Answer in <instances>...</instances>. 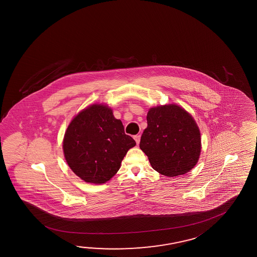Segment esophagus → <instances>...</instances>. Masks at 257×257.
Here are the masks:
<instances>
[{
	"instance_id": "34e87169",
	"label": "esophagus",
	"mask_w": 257,
	"mask_h": 257,
	"mask_svg": "<svg viewBox=\"0 0 257 257\" xmlns=\"http://www.w3.org/2000/svg\"><path fill=\"white\" fill-rule=\"evenodd\" d=\"M134 139L136 140V144L138 145L139 143H140L141 136L140 135H136V136H134Z\"/></svg>"
}]
</instances>
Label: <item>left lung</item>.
<instances>
[{
  "label": "left lung",
  "instance_id": "1",
  "mask_svg": "<svg viewBox=\"0 0 257 257\" xmlns=\"http://www.w3.org/2000/svg\"><path fill=\"white\" fill-rule=\"evenodd\" d=\"M146 119L140 148L152 167L169 177L194 168L201 153V136L193 117L183 108L171 104L151 108Z\"/></svg>",
  "mask_w": 257,
  "mask_h": 257
}]
</instances>
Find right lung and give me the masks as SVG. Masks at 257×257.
<instances>
[{
  "label": "right lung",
  "mask_w": 257,
  "mask_h": 257,
  "mask_svg": "<svg viewBox=\"0 0 257 257\" xmlns=\"http://www.w3.org/2000/svg\"><path fill=\"white\" fill-rule=\"evenodd\" d=\"M136 145L110 108L93 104L71 121L63 147L75 175L87 183L103 184L116 174L126 153Z\"/></svg>",
  "instance_id": "add662e5"
}]
</instances>
